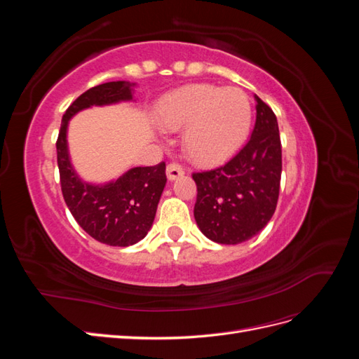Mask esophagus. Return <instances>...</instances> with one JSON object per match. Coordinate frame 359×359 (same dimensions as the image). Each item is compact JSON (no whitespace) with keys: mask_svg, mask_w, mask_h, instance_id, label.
I'll list each match as a JSON object with an SVG mask.
<instances>
[{"mask_svg":"<svg viewBox=\"0 0 359 359\" xmlns=\"http://www.w3.org/2000/svg\"><path fill=\"white\" fill-rule=\"evenodd\" d=\"M166 175L169 181H175L177 178L184 175V169L180 165H175V163H170L166 168Z\"/></svg>","mask_w":359,"mask_h":359,"instance_id":"1","label":"esophagus"}]
</instances>
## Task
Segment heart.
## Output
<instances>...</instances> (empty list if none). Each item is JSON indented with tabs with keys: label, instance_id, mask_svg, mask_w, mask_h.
Instances as JSON below:
<instances>
[{
	"label": "heart",
	"instance_id": "heart-1",
	"mask_svg": "<svg viewBox=\"0 0 359 359\" xmlns=\"http://www.w3.org/2000/svg\"><path fill=\"white\" fill-rule=\"evenodd\" d=\"M154 121L163 130L182 127V148L199 165L229 158L248 136L253 107L236 86L193 83L181 86L157 102Z\"/></svg>",
	"mask_w": 359,
	"mask_h": 359
}]
</instances>
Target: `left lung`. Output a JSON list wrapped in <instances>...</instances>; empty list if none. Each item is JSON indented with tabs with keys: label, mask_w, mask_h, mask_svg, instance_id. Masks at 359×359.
Here are the masks:
<instances>
[{
	"label": "left lung",
	"mask_w": 359,
	"mask_h": 359,
	"mask_svg": "<svg viewBox=\"0 0 359 359\" xmlns=\"http://www.w3.org/2000/svg\"><path fill=\"white\" fill-rule=\"evenodd\" d=\"M256 124L226 165L193 173L194 220L208 240L233 245L257 235L273 217L281 178V144L273 109L255 95Z\"/></svg>",
	"instance_id": "obj_1"
}]
</instances>
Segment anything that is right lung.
<instances>
[{
    "mask_svg": "<svg viewBox=\"0 0 359 359\" xmlns=\"http://www.w3.org/2000/svg\"><path fill=\"white\" fill-rule=\"evenodd\" d=\"M135 82L114 81L85 91L66 111L57 140L61 190L74 220L99 243L128 247L144 240L153 226L166 186V166L132 168L106 182H90L76 172L67 142L70 119L93 106L136 102Z\"/></svg>",
    "mask_w": 359,
    "mask_h": 359,
    "instance_id": "add662e5",
    "label": "right lung"
}]
</instances>
